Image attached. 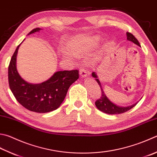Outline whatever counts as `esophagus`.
Instances as JSON below:
<instances>
[{
    "instance_id": "obj_1",
    "label": "esophagus",
    "mask_w": 157,
    "mask_h": 157,
    "mask_svg": "<svg viewBox=\"0 0 157 157\" xmlns=\"http://www.w3.org/2000/svg\"><path fill=\"white\" fill-rule=\"evenodd\" d=\"M79 74L80 75H81L82 77H85V76H87L88 75V72L87 71L85 70L84 67H80L79 68Z\"/></svg>"
}]
</instances>
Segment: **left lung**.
I'll use <instances>...</instances> for the list:
<instances>
[{"label": "left lung", "instance_id": "1", "mask_svg": "<svg viewBox=\"0 0 157 157\" xmlns=\"http://www.w3.org/2000/svg\"><path fill=\"white\" fill-rule=\"evenodd\" d=\"M126 35H127V40L131 41V42H133L135 44H137V45H138L139 46H141L140 42H138V40L136 39L134 35L132 33L127 32ZM91 75H92L94 78H96V81L98 83L100 89H101V91H102L101 98H99L98 100H97L95 102V105L96 106V107L100 111H101L107 114H111V115L120 114V113H124L126 111H128V110L131 109L132 107H134V106L137 105V103H136V104H134L129 106H126V107L120 106L115 105L114 103L111 102L110 100H109L105 95L104 91H103V89L102 87L101 83H100V81H99V79L98 78V76L96 74V72H92Z\"/></svg>", "mask_w": 157, "mask_h": 157}]
</instances>
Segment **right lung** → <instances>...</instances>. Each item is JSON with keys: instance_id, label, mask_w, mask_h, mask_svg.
<instances>
[{"instance_id": "1", "label": "right lung", "mask_w": 157, "mask_h": 157, "mask_svg": "<svg viewBox=\"0 0 157 157\" xmlns=\"http://www.w3.org/2000/svg\"><path fill=\"white\" fill-rule=\"evenodd\" d=\"M40 29H33L29 35ZM20 44L15 51L8 67L11 91L17 101L29 111L44 113L55 110L63 102L70 85L78 78V71H59L42 83H29L22 78L16 68V57Z\"/></svg>"}]
</instances>
